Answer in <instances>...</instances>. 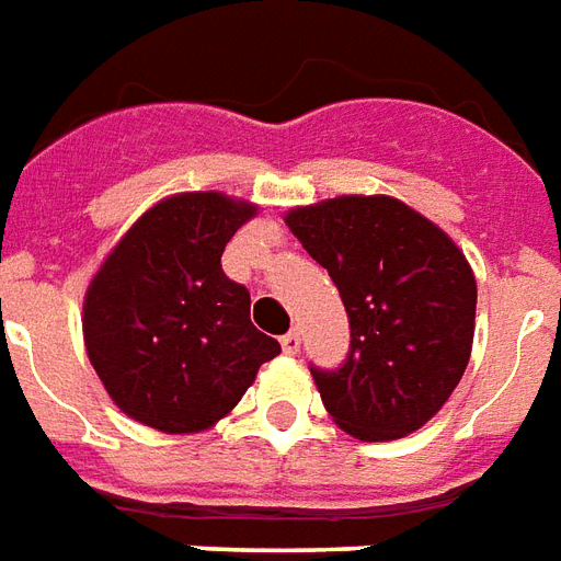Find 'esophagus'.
Instances as JSON below:
<instances>
[{"mask_svg": "<svg viewBox=\"0 0 561 561\" xmlns=\"http://www.w3.org/2000/svg\"><path fill=\"white\" fill-rule=\"evenodd\" d=\"M282 351H285V354H291V356L300 351V333H297V330H291V333L282 335Z\"/></svg>", "mask_w": 561, "mask_h": 561, "instance_id": "esophagus-1", "label": "esophagus"}]
</instances>
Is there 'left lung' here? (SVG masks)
<instances>
[{"label":"left lung","mask_w":561,"mask_h":561,"mask_svg":"<svg viewBox=\"0 0 561 561\" xmlns=\"http://www.w3.org/2000/svg\"><path fill=\"white\" fill-rule=\"evenodd\" d=\"M351 321L344 365L312 377L356 439H398L449 401L470 363L476 276L455 240L389 196H339L285 217Z\"/></svg>","instance_id":"1"}]
</instances>
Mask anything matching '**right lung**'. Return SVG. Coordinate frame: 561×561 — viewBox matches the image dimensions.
I'll return each mask as SVG.
<instances>
[{
  "mask_svg": "<svg viewBox=\"0 0 561 561\" xmlns=\"http://www.w3.org/2000/svg\"><path fill=\"white\" fill-rule=\"evenodd\" d=\"M259 207L222 193L157 202L118 240L82 302V335L110 398L163 434H198L238 408L279 354L249 321L222 252Z\"/></svg>",
  "mask_w": 561,
  "mask_h": 561,
  "instance_id": "add662e5",
  "label": "right lung"
}]
</instances>
